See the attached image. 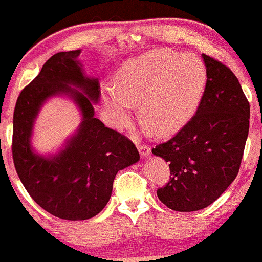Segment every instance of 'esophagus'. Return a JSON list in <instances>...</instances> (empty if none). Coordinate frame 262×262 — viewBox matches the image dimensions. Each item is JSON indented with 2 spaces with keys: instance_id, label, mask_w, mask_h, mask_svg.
<instances>
[{
  "instance_id": "1",
  "label": "esophagus",
  "mask_w": 262,
  "mask_h": 262,
  "mask_svg": "<svg viewBox=\"0 0 262 262\" xmlns=\"http://www.w3.org/2000/svg\"><path fill=\"white\" fill-rule=\"evenodd\" d=\"M138 150L142 157H147L150 155V147H148L147 144H138Z\"/></svg>"
}]
</instances>
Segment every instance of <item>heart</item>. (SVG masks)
I'll use <instances>...</instances> for the list:
<instances>
[{
  "mask_svg": "<svg viewBox=\"0 0 262 262\" xmlns=\"http://www.w3.org/2000/svg\"><path fill=\"white\" fill-rule=\"evenodd\" d=\"M207 82V66L200 57L157 50L126 63L115 84L102 87V99L115 128L128 125L139 104L141 120L156 134H167L195 114Z\"/></svg>",
  "mask_w": 262,
  "mask_h": 262,
  "instance_id": "b5f03b06",
  "label": "heart"
}]
</instances>
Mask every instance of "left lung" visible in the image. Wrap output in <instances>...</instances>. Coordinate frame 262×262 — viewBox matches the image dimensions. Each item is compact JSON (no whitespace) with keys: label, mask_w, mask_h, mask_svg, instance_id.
<instances>
[{"label":"left lung","mask_w":262,"mask_h":262,"mask_svg":"<svg viewBox=\"0 0 262 262\" xmlns=\"http://www.w3.org/2000/svg\"><path fill=\"white\" fill-rule=\"evenodd\" d=\"M208 82L196 114L170 141L153 148L170 166L157 190L176 212H195L215 202L238 173L250 126V104L234 73L207 54Z\"/></svg>","instance_id":"obj_1"}]
</instances>
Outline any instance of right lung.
Returning a JSON list of instances; mask_svg holds the SVG:
<instances>
[{
  "mask_svg": "<svg viewBox=\"0 0 262 262\" xmlns=\"http://www.w3.org/2000/svg\"><path fill=\"white\" fill-rule=\"evenodd\" d=\"M81 49L50 57L40 73L21 91L14 112L12 157L21 182L44 210L67 221L99 214L109 202L118 171L139 161L133 142L95 118L99 80L84 73ZM70 97L81 113L76 133L54 155L31 146L33 124L50 97Z\"/></svg>",
  "mask_w": 262,
  "mask_h": 262,
  "instance_id": "1",
  "label": "right lung"
}]
</instances>
